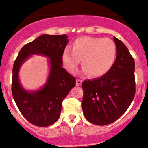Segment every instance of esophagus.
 I'll return each mask as SVG.
<instances>
[{"label":"esophagus","instance_id":"esophagus-1","mask_svg":"<svg viewBox=\"0 0 148 148\" xmlns=\"http://www.w3.org/2000/svg\"><path fill=\"white\" fill-rule=\"evenodd\" d=\"M82 81L80 79H77V81H76V84H77V86H80V85L82 84Z\"/></svg>","mask_w":148,"mask_h":148}]
</instances>
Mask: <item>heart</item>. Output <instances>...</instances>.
<instances>
[{
  "label": "heart",
  "mask_w": 148,
  "mask_h": 148,
  "mask_svg": "<svg viewBox=\"0 0 148 148\" xmlns=\"http://www.w3.org/2000/svg\"><path fill=\"white\" fill-rule=\"evenodd\" d=\"M117 53L115 44L110 38L84 36L77 38L72 44V52L66 49L62 53L65 69L74 73L79 64L83 71L92 77L107 74L114 63Z\"/></svg>",
  "instance_id": "heart-1"
}]
</instances>
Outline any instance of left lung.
I'll use <instances>...</instances> for the list:
<instances>
[{"label": "left lung", "mask_w": 148, "mask_h": 148, "mask_svg": "<svg viewBox=\"0 0 148 148\" xmlns=\"http://www.w3.org/2000/svg\"><path fill=\"white\" fill-rule=\"evenodd\" d=\"M117 57L110 71L99 78L85 80L82 107L89 122L111 124L126 112L135 94V61L123 42L114 37Z\"/></svg>", "instance_id": "left-lung-1"}]
</instances>
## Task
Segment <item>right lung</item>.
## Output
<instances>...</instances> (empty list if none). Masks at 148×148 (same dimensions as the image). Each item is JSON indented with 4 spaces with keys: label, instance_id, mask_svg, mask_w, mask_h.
I'll return each mask as SVG.
<instances>
[{
    "label": "right lung",
    "instance_id": "add662e5",
    "mask_svg": "<svg viewBox=\"0 0 148 148\" xmlns=\"http://www.w3.org/2000/svg\"><path fill=\"white\" fill-rule=\"evenodd\" d=\"M66 35L43 34L22 47L13 67L12 95L23 117L33 125L47 127L60 117L62 101L75 86L76 78L62 67ZM31 55L49 58L50 71L45 86L36 91L26 90L18 77L20 66Z\"/></svg>",
    "mask_w": 148,
    "mask_h": 148
}]
</instances>
